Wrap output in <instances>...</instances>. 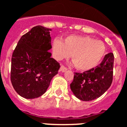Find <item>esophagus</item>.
Segmentation results:
<instances>
[{
  "mask_svg": "<svg viewBox=\"0 0 127 127\" xmlns=\"http://www.w3.org/2000/svg\"><path fill=\"white\" fill-rule=\"evenodd\" d=\"M67 69H68V68H66V67H65L64 66H63V65H62V66H61V68H60V70H61V71H62V72H65V71H67Z\"/></svg>",
  "mask_w": 127,
  "mask_h": 127,
  "instance_id": "esophagus-1",
  "label": "esophagus"
}]
</instances>
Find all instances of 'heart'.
Instances as JSON below:
<instances>
[{
    "label": "heart",
    "mask_w": 127,
    "mask_h": 127,
    "mask_svg": "<svg viewBox=\"0 0 127 127\" xmlns=\"http://www.w3.org/2000/svg\"><path fill=\"white\" fill-rule=\"evenodd\" d=\"M54 59L61 61L72 55V61L78 70L87 71L98 65L106 54V47L102 41L92 37L70 35L63 42L56 38L52 44Z\"/></svg>",
    "instance_id": "1"
}]
</instances>
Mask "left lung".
<instances>
[{
	"label": "left lung",
	"instance_id": "obj_1",
	"mask_svg": "<svg viewBox=\"0 0 127 127\" xmlns=\"http://www.w3.org/2000/svg\"><path fill=\"white\" fill-rule=\"evenodd\" d=\"M114 54L105 55L99 65L83 73H75L70 85L76 97L83 101L97 99L106 92L113 79Z\"/></svg>",
	"mask_w": 127,
	"mask_h": 127
}]
</instances>
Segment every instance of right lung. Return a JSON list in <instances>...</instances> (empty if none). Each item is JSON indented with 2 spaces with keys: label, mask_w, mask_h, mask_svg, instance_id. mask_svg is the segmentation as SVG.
I'll use <instances>...</instances> for the list:
<instances>
[{
  "label": "right lung",
  "mask_w": 127,
  "mask_h": 127,
  "mask_svg": "<svg viewBox=\"0 0 127 127\" xmlns=\"http://www.w3.org/2000/svg\"><path fill=\"white\" fill-rule=\"evenodd\" d=\"M51 29L37 25L22 35L11 59V81L26 99L41 96L58 73L60 64L51 58Z\"/></svg>",
  "instance_id": "right-lung-1"
}]
</instances>
